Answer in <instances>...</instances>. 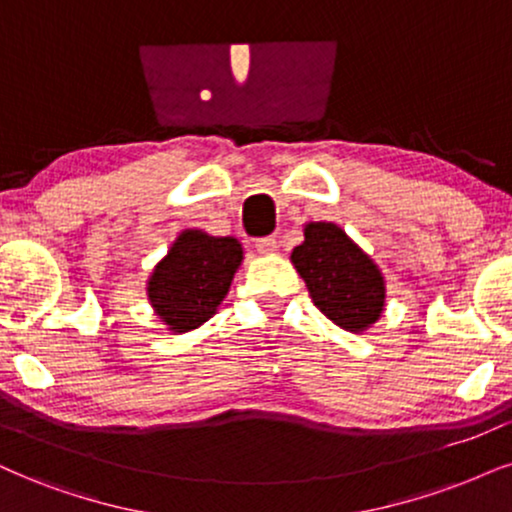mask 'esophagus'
I'll return each instance as SVG.
<instances>
[{"instance_id": "obj_1", "label": "esophagus", "mask_w": 512, "mask_h": 512, "mask_svg": "<svg viewBox=\"0 0 512 512\" xmlns=\"http://www.w3.org/2000/svg\"><path fill=\"white\" fill-rule=\"evenodd\" d=\"M256 251L261 256H275L277 254V239L275 237L256 239Z\"/></svg>"}]
</instances>
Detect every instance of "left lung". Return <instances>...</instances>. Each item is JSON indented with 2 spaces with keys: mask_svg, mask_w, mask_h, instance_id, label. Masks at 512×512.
<instances>
[{
  "mask_svg": "<svg viewBox=\"0 0 512 512\" xmlns=\"http://www.w3.org/2000/svg\"><path fill=\"white\" fill-rule=\"evenodd\" d=\"M292 263L318 311L346 332L361 334L380 320L387 299L382 270L334 223H306Z\"/></svg>",
  "mask_w": 512,
  "mask_h": 512,
  "instance_id": "left-lung-1",
  "label": "left lung"
}]
</instances>
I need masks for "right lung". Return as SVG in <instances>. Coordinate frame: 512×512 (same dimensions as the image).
<instances>
[{"instance_id": "obj_1", "label": "right lung", "mask_w": 512, "mask_h": 512, "mask_svg": "<svg viewBox=\"0 0 512 512\" xmlns=\"http://www.w3.org/2000/svg\"><path fill=\"white\" fill-rule=\"evenodd\" d=\"M242 261L239 239L182 230L147 280L149 304L168 332H192L213 318Z\"/></svg>"}]
</instances>
